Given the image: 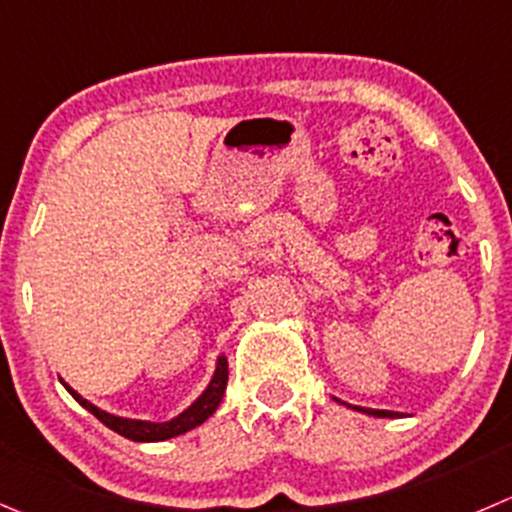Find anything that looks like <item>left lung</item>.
<instances>
[{
  "instance_id": "left-lung-1",
  "label": "left lung",
  "mask_w": 512,
  "mask_h": 512,
  "mask_svg": "<svg viewBox=\"0 0 512 512\" xmlns=\"http://www.w3.org/2000/svg\"><path fill=\"white\" fill-rule=\"evenodd\" d=\"M352 410H360V413L375 415V418H400V413H393V410H372V408H360V405H355Z\"/></svg>"
}]
</instances>
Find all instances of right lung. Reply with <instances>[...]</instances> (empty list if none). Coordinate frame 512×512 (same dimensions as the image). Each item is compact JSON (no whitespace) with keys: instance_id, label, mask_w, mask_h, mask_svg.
<instances>
[{"instance_id":"right-lung-1","label":"right lung","mask_w":512,"mask_h":512,"mask_svg":"<svg viewBox=\"0 0 512 512\" xmlns=\"http://www.w3.org/2000/svg\"><path fill=\"white\" fill-rule=\"evenodd\" d=\"M64 388H67L69 395H72V398L77 400L82 408H87L89 413L99 420V423H104L109 430H114V433L122 435V438L135 440V443H157V440L177 438V435L197 428V425H202L212 413H215L217 405H220V400H222V395H225V388H227V357L222 355L220 360H217V370H215V375H212V380H210V385H207L205 393H202L200 398H197L195 403L185 410V413L177 415L175 420H170V423H147V420L117 418V415L104 413V410H99L97 405H92L89 400H84L82 395L74 393L69 385H64Z\"/></svg>"}]
</instances>
